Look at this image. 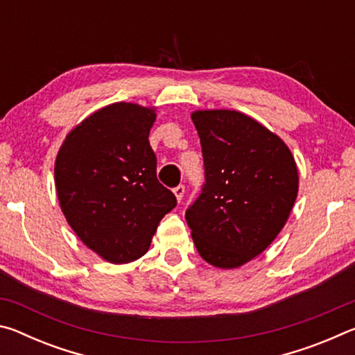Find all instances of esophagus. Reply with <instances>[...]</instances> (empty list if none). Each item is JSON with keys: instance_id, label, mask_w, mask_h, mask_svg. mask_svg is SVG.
Here are the masks:
<instances>
[{"instance_id": "34e87169", "label": "esophagus", "mask_w": 355, "mask_h": 355, "mask_svg": "<svg viewBox=\"0 0 355 355\" xmlns=\"http://www.w3.org/2000/svg\"><path fill=\"white\" fill-rule=\"evenodd\" d=\"M173 194H175V197H177V200H178V202H182L183 196H184V186H183V184L177 186V188L173 189Z\"/></svg>"}]
</instances>
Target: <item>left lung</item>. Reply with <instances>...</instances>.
I'll return each instance as SVG.
<instances>
[{"label":"left lung","instance_id":"1","mask_svg":"<svg viewBox=\"0 0 355 355\" xmlns=\"http://www.w3.org/2000/svg\"><path fill=\"white\" fill-rule=\"evenodd\" d=\"M191 119L205 184L186 220L203 260L235 269L266 250L286 224L299 189L296 161L277 135L243 112L199 110Z\"/></svg>","mask_w":355,"mask_h":355}]
</instances>
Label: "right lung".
Returning a JSON list of instances; mask_svg holds the SVG:
<instances>
[{
  "mask_svg": "<svg viewBox=\"0 0 355 355\" xmlns=\"http://www.w3.org/2000/svg\"><path fill=\"white\" fill-rule=\"evenodd\" d=\"M155 120V107L107 105L65 136L55 161L58 200L69 225L114 264L146 254L159 220L177 205L156 178L148 142Z\"/></svg>",
  "mask_w": 355,
  "mask_h": 355,
  "instance_id": "right-lung-1",
  "label": "right lung"
}]
</instances>
